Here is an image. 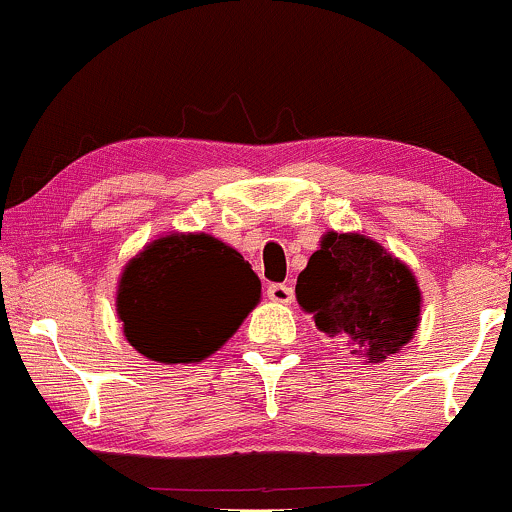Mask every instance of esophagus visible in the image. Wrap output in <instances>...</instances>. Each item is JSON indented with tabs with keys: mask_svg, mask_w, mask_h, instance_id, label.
<instances>
[{
	"mask_svg": "<svg viewBox=\"0 0 512 512\" xmlns=\"http://www.w3.org/2000/svg\"><path fill=\"white\" fill-rule=\"evenodd\" d=\"M267 297L277 301V304H289V301L294 299V289L289 287V284H270V287H267Z\"/></svg>",
	"mask_w": 512,
	"mask_h": 512,
	"instance_id": "34e87169",
	"label": "esophagus"
}]
</instances>
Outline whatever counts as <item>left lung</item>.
<instances>
[{"instance_id":"obj_1","label":"left lung","mask_w":512,"mask_h":512,"mask_svg":"<svg viewBox=\"0 0 512 512\" xmlns=\"http://www.w3.org/2000/svg\"><path fill=\"white\" fill-rule=\"evenodd\" d=\"M297 299L319 331L380 363L414 336L419 287L412 272L363 235L328 233L297 279Z\"/></svg>"}]
</instances>
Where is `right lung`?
I'll list each match as a JSON object with an SVG mask.
<instances>
[{
	"instance_id": "add662e5",
	"label": "right lung",
	"mask_w": 512,
	"mask_h": 512,
	"mask_svg": "<svg viewBox=\"0 0 512 512\" xmlns=\"http://www.w3.org/2000/svg\"><path fill=\"white\" fill-rule=\"evenodd\" d=\"M260 301V279L211 235L154 240L122 272L117 314L127 341L159 363H198L218 351Z\"/></svg>"
}]
</instances>
